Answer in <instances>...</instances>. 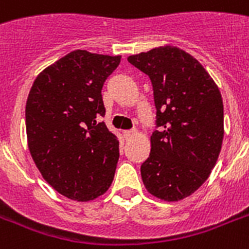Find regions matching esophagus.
<instances>
[{"label": "esophagus", "mask_w": 249, "mask_h": 249, "mask_svg": "<svg viewBox=\"0 0 249 249\" xmlns=\"http://www.w3.org/2000/svg\"><path fill=\"white\" fill-rule=\"evenodd\" d=\"M136 134H137L136 130H125L124 132L125 140H130V138H133V137L136 136Z\"/></svg>", "instance_id": "obj_1"}]
</instances>
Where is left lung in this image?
Masks as SVG:
<instances>
[{
    "instance_id": "left-lung-1",
    "label": "left lung",
    "mask_w": 249,
    "mask_h": 249,
    "mask_svg": "<svg viewBox=\"0 0 249 249\" xmlns=\"http://www.w3.org/2000/svg\"><path fill=\"white\" fill-rule=\"evenodd\" d=\"M148 75L154 90L156 128L141 176L151 195L178 201L200 187L214 168L224 140L220 89L189 53L160 46L128 56Z\"/></svg>"
}]
</instances>
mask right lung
I'll return each instance as SVG.
<instances>
[{
	"instance_id": "obj_1",
	"label": "right lung",
	"mask_w": 249,
	"mask_h": 249,
	"mask_svg": "<svg viewBox=\"0 0 249 249\" xmlns=\"http://www.w3.org/2000/svg\"><path fill=\"white\" fill-rule=\"evenodd\" d=\"M120 60L75 50L45 68L28 94L29 152L45 181L72 200H93L113 181L119 141L98 117L103 84Z\"/></svg>"
}]
</instances>
